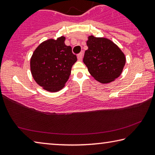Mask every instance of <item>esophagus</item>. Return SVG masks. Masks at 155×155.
<instances>
[{
  "label": "esophagus",
  "instance_id": "1",
  "mask_svg": "<svg viewBox=\"0 0 155 155\" xmlns=\"http://www.w3.org/2000/svg\"><path fill=\"white\" fill-rule=\"evenodd\" d=\"M77 58H78V60H79V61H82V59H83V52H80V53L78 54Z\"/></svg>",
  "mask_w": 155,
  "mask_h": 155
}]
</instances>
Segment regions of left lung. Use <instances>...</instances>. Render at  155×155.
<instances>
[{
	"label": "left lung",
	"instance_id": "left-lung-1",
	"mask_svg": "<svg viewBox=\"0 0 155 155\" xmlns=\"http://www.w3.org/2000/svg\"><path fill=\"white\" fill-rule=\"evenodd\" d=\"M87 46L88 49L85 51L83 63L94 79L106 84L120 77L126 64V57L114 41L90 35Z\"/></svg>",
	"mask_w": 155,
	"mask_h": 155
}]
</instances>
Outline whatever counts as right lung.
Returning <instances> with one entry per match:
<instances>
[{
  "label": "right lung",
  "instance_id": "right-lung-1",
  "mask_svg": "<svg viewBox=\"0 0 155 155\" xmlns=\"http://www.w3.org/2000/svg\"><path fill=\"white\" fill-rule=\"evenodd\" d=\"M65 38L49 39L37 47L31 56V74L44 90L56 92L64 88L72 65L77 61L72 48L65 44Z\"/></svg>",
  "mask_w": 155,
  "mask_h": 155
}]
</instances>
